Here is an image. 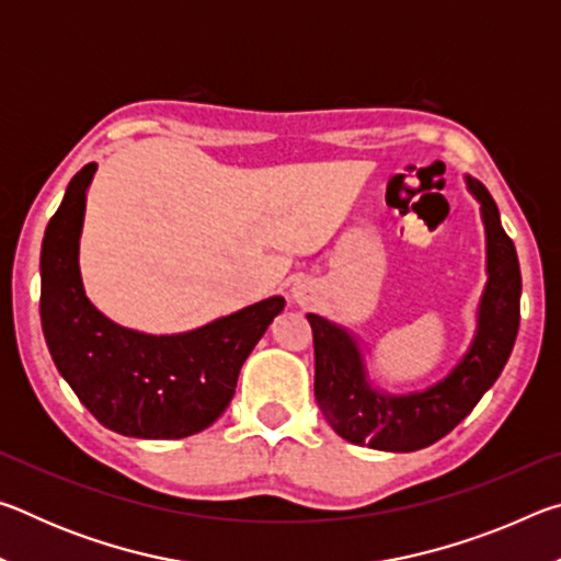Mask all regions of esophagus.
Instances as JSON below:
<instances>
[{
    "instance_id": "1",
    "label": "esophagus",
    "mask_w": 561,
    "mask_h": 561,
    "mask_svg": "<svg viewBox=\"0 0 561 561\" xmlns=\"http://www.w3.org/2000/svg\"><path fill=\"white\" fill-rule=\"evenodd\" d=\"M289 297H291V301L297 304V307H311V304L317 301V297H319V289H317V284L311 282V279H307V277H301V279H297L291 284V289H289Z\"/></svg>"
}]
</instances>
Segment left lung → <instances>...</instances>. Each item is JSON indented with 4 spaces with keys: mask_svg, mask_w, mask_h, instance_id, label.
I'll list each match as a JSON object with an SVG mask.
<instances>
[{
    "mask_svg": "<svg viewBox=\"0 0 561 561\" xmlns=\"http://www.w3.org/2000/svg\"><path fill=\"white\" fill-rule=\"evenodd\" d=\"M465 185L480 203L488 282L474 311V334L448 374L421 391H383L368 374L360 336L327 317L307 314L314 331L317 403L331 428L348 443L386 453L428 448L478 405L507 364L519 329L517 252L502 230L488 187L470 175H465Z\"/></svg>",
    "mask_w": 561,
    "mask_h": 561,
    "instance_id": "8db88e82",
    "label": "left lung"
}]
</instances>
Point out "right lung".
I'll return each mask as SVG.
<instances>
[{
	"mask_svg": "<svg viewBox=\"0 0 561 561\" xmlns=\"http://www.w3.org/2000/svg\"><path fill=\"white\" fill-rule=\"evenodd\" d=\"M96 163L66 187L42 242V329L56 368L108 431L178 440L205 431L230 405L240 368L282 314L270 297L203 327L148 334L121 327L87 297L79 242Z\"/></svg>",
	"mask_w": 561,
	"mask_h": 561,
	"instance_id": "1",
	"label": "right lung"
}]
</instances>
